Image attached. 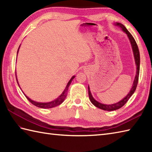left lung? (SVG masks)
Here are the masks:
<instances>
[{
    "label": "left lung",
    "instance_id": "left-lung-1",
    "mask_svg": "<svg viewBox=\"0 0 152 152\" xmlns=\"http://www.w3.org/2000/svg\"><path fill=\"white\" fill-rule=\"evenodd\" d=\"M115 25L121 27L122 28L123 31L125 32V33L127 34L129 39V40H130V42H131V46H132V49H133V51L135 63H136V65H137V74H136V76H135V78L134 80L133 87H132V88L131 89V91H129V93L127 95V96L123 99L121 101H119L117 103H115V104H102V103H100V102H97L96 100L94 99V98L93 97L91 91H90L89 87L88 86L89 97L90 101H91V102H92V104L94 106H95L96 107H97L100 109L104 110H107V111L115 110H118L119 108H121L123 106L125 105V104H126V102L128 101V100L130 99L132 95H133L134 92L135 91V90H136L137 86L138 84V77H139V72H140V53H139V50H138V48L136 41H135L133 37L132 36V34L128 31V30L125 28V27L124 25L121 23H115Z\"/></svg>",
    "mask_w": 152,
    "mask_h": 152
}]
</instances>
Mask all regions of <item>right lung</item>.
Instances as JSON below:
<instances>
[{
  "mask_svg": "<svg viewBox=\"0 0 152 152\" xmlns=\"http://www.w3.org/2000/svg\"><path fill=\"white\" fill-rule=\"evenodd\" d=\"M19 47H20V46H19ZM19 47L18 48V51H19ZM15 77H16V73H15ZM74 78H75V76H73L72 77V78H71L69 80V82H68L66 88H65V89H64L62 94H61L57 99L54 100V101H51V102H35V101H33V100H31V99L28 98V96H26V95H25V94H24V95H25V96H26V98L28 100V101H29V102H31L32 104H34V106H37V107H39V108H51L55 107V106H57L58 105L61 104V103H62L64 101V99H65V98L66 97V95H67L68 89H69V87L70 84L71 83V82H72V80ZM16 80H17V78H16ZM17 82L18 83V80H17ZM18 85H19V83H18Z\"/></svg>",
  "mask_w": 152,
  "mask_h": 152,
  "instance_id": "obj_1",
  "label": "right lung"
}]
</instances>
